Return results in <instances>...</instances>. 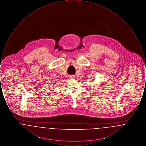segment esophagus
<instances>
[{"mask_svg":"<svg viewBox=\"0 0 146 146\" xmlns=\"http://www.w3.org/2000/svg\"><path fill=\"white\" fill-rule=\"evenodd\" d=\"M70 79H73V78H74V76H70Z\"/></svg>","mask_w":146,"mask_h":146,"instance_id":"esophagus-1","label":"esophagus"}]
</instances>
